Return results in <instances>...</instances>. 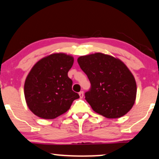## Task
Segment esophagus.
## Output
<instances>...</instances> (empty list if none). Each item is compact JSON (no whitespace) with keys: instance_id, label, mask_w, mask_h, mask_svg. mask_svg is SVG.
Here are the masks:
<instances>
[{"instance_id":"1","label":"esophagus","mask_w":159,"mask_h":159,"mask_svg":"<svg viewBox=\"0 0 159 159\" xmlns=\"http://www.w3.org/2000/svg\"><path fill=\"white\" fill-rule=\"evenodd\" d=\"M78 94H79V96L81 98H82L84 97V92L83 91H81L79 93H78Z\"/></svg>"}]
</instances>
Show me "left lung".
I'll list each match as a JSON object with an SVG mask.
<instances>
[{"mask_svg": "<svg viewBox=\"0 0 159 159\" xmlns=\"http://www.w3.org/2000/svg\"><path fill=\"white\" fill-rule=\"evenodd\" d=\"M78 63L91 84L85 99L95 112L117 118L131 110L136 98V83L121 60L98 52L79 57Z\"/></svg>", "mask_w": 159, "mask_h": 159, "instance_id": "obj_1", "label": "left lung"}]
</instances>
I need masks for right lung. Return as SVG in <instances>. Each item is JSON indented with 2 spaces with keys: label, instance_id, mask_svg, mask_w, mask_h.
Returning <instances> with one entry per match:
<instances>
[{
  "label": "right lung",
  "instance_id": "add662e5",
  "mask_svg": "<svg viewBox=\"0 0 159 159\" xmlns=\"http://www.w3.org/2000/svg\"><path fill=\"white\" fill-rule=\"evenodd\" d=\"M73 57L55 53L34 65L26 78L24 95L29 109L35 116L53 119L66 112L79 95L72 89L68 72Z\"/></svg>",
  "mask_w": 159,
  "mask_h": 159
}]
</instances>
